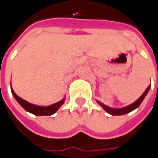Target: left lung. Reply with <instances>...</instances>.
Masks as SVG:
<instances>
[{
    "mask_svg": "<svg viewBox=\"0 0 158 158\" xmlns=\"http://www.w3.org/2000/svg\"><path fill=\"white\" fill-rule=\"evenodd\" d=\"M150 88H151V85L148 87L147 89H145V91L143 93V94H142L135 102H133L132 104L128 105V106H125V107H121V108H113V107H110V106H106V105H104L103 103L100 102L99 101H97V102L98 104L102 106V108L106 111V113L110 114L111 115H123V114H128V113L131 112V111H133L134 109H136V108H138V107L140 106V104L142 103L143 100L144 99V97L146 96V94H147L148 92H149Z\"/></svg>",
    "mask_w": 158,
    "mask_h": 158,
    "instance_id": "8db88e82",
    "label": "left lung"
}]
</instances>
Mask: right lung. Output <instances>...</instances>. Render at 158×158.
<instances>
[{
  "label": "right lung",
  "instance_id": "obj_1",
  "mask_svg": "<svg viewBox=\"0 0 158 158\" xmlns=\"http://www.w3.org/2000/svg\"><path fill=\"white\" fill-rule=\"evenodd\" d=\"M11 91H12V94H13L14 97L15 98V100L19 102V105L22 106L25 110L31 113V114H34V115H37V116H44V115H52V114H54L65 102V98H64L63 100H61L60 102H56V103L52 104V105H50V106H37V105L31 104L30 102L23 100L22 98L19 97L15 93L14 89H12V86H11Z\"/></svg>",
  "mask_w": 158,
  "mask_h": 158
}]
</instances>
